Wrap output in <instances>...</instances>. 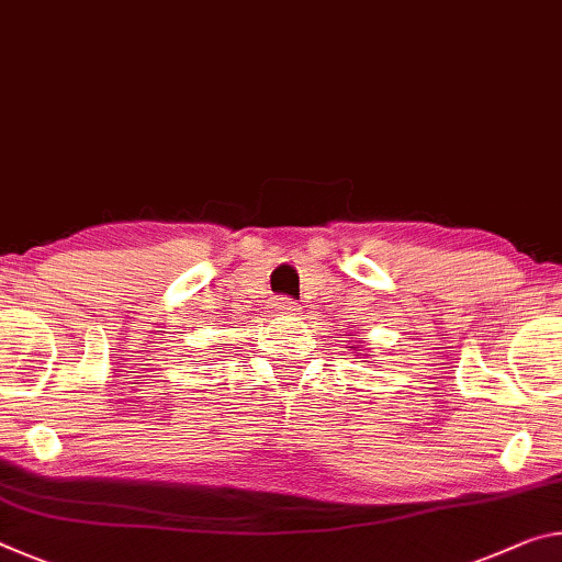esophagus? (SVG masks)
Returning a JSON list of instances; mask_svg holds the SVG:
<instances>
[{
    "label": "esophagus",
    "mask_w": 562,
    "mask_h": 562,
    "mask_svg": "<svg viewBox=\"0 0 562 562\" xmlns=\"http://www.w3.org/2000/svg\"><path fill=\"white\" fill-rule=\"evenodd\" d=\"M274 310H278V315H282V317H295V315H300L297 302L290 300V297H280L278 305H274Z\"/></svg>",
    "instance_id": "1"
}]
</instances>
